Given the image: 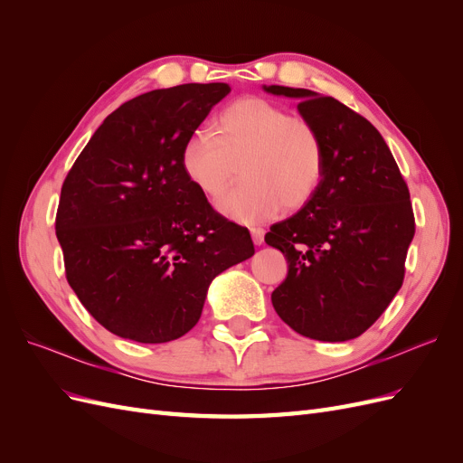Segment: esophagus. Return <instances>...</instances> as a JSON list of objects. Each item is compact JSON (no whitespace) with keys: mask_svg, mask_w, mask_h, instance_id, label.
<instances>
[{"mask_svg":"<svg viewBox=\"0 0 463 463\" xmlns=\"http://www.w3.org/2000/svg\"><path fill=\"white\" fill-rule=\"evenodd\" d=\"M250 235H253L255 245H262L264 241V232L260 228H250Z\"/></svg>","mask_w":463,"mask_h":463,"instance_id":"obj_1","label":"esophagus"}]
</instances>
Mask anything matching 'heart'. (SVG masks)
Listing matches in <instances>:
<instances>
[{"instance_id": "obj_1", "label": "heart", "mask_w": 463, "mask_h": 463, "mask_svg": "<svg viewBox=\"0 0 463 463\" xmlns=\"http://www.w3.org/2000/svg\"><path fill=\"white\" fill-rule=\"evenodd\" d=\"M243 184L222 203L223 214L257 222L303 208L325 174V145L315 125L260 96L223 108L210 133H194L181 148V170L208 201H220L237 179Z\"/></svg>"}]
</instances>
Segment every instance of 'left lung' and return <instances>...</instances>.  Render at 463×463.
I'll return each mask as SVG.
<instances>
[{
    "label": "left lung",
    "mask_w": 463,
    "mask_h": 463,
    "mask_svg": "<svg viewBox=\"0 0 463 463\" xmlns=\"http://www.w3.org/2000/svg\"><path fill=\"white\" fill-rule=\"evenodd\" d=\"M264 90L299 98V114L325 145V174L313 199L264 235L288 260L272 305L307 338L354 340L403 284L415 235L408 184L381 133L352 108L307 89Z\"/></svg>",
    "instance_id": "obj_1"
}]
</instances>
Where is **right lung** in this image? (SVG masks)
<instances>
[{
	"label": "right lung",
	"instance_id": "right-lung-1",
	"mask_svg": "<svg viewBox=\"0 0 463 463\" xmlns=\"http://www.w3.org/2000/svg\"><path fill=\"white\" fill-rule=\"evenodd\" d=\"M230 90L189 82L121 104L63 181L55 235L67 282L119 338H181L210 282L255 255L249 230L218 214L181 170V148Z\"/></svg>",
	"mask_w": 463,
	"mask_h": 463
}]
</instances>
